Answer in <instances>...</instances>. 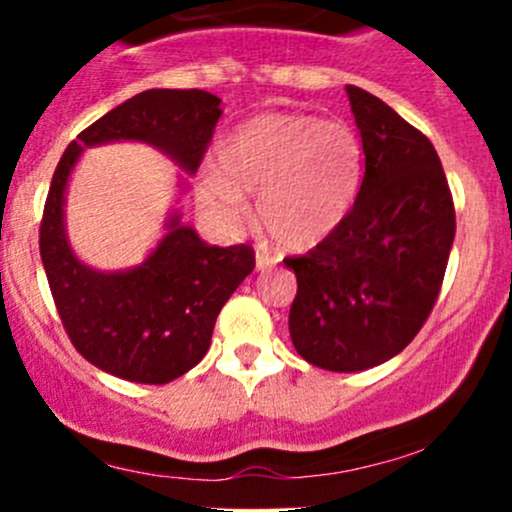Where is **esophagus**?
I'll use <instances>...</instances> for the list:
<instances>
[{
  "mask_svg": "<svg viewBox=\"0 0 512 512\" xmlns=\"http://www.w3.org/2000/svg\"><path fill=\"white\" fill-rule=\"evenodd\" d=\"M272 265H275V260H272L270 255H262V252H257L255 255V270L257 272H267Z\"/></svg>",
  "mask_w": 512,
  "mask_h": 512,
  "instance_id": "1",
  "label": "esophagus"
}]
</instances>
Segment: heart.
Here are the masks:
<instances>
[{
	"mask_svg": "<svg viewBox=\"0 0 512 512\" xmlns=\"http://www.w3.org/2000/svg\"><path fill=\"white\" fill-rule=\"evenodd\" d=\"M218 170L195 185L205 213L232 227L245 215L242 193L257 195L262 230L285 250H312L352 213L364 146L344 121L262 113L220 143Z\"/></svg>",
	"mask_w": 512,
	"mask_h": 512,
	"instance_id": "heart-1",
	"label": "heart"
}]
</instances>
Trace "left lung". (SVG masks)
Returning <instances> with one entry per match:
<instances>
[{
    "mask_svg": "<svg viewBox=\"0 0 512 512\" xmlns=\"http://www.w3.org/2000/svg\"><path fill=\"white\" fill-rule=\"evenodd\" d=\"M364 178L352 213L304 257L289 337L309 364L364 371L409 347L436 304L456 235L436 148L381 98L347 86Z\"/></svg>",
    "mask_w": 512,
    "mask_h": 512,
    "instance_id": "8db88e82",
    "label": "left lung"
}]
</instances>
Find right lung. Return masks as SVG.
Returning a JSON list of instances; mask_svg holds the SVG:
<instances>
[{
    "label": "right lung",
    "instance_id": "obj_1",
    "mask_svg": "<svg viewBox=\"0 0 512 512\" xmlns=\"http://www.w3.org/2000/svg\"><path fill=\"white\" fill-rule=\"evenodd\" d=\"M220 116V98L208 91H143L81 131L54 170L39 235L51 297L81 356L118 379L168 384L193 369L208 354L223 304L255 270V252L203 242L175 203L141 265L96 270L79 260L66 232L69 180L86 148L118 141L153 146L195 175ZM185 188L188 178L178 175Z\"/></svg>",
    "mask_w": 512,
    "mask_h": 512
}]
</instances>
